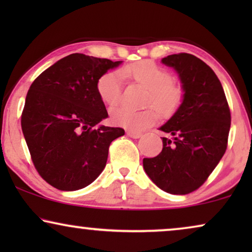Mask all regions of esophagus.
Masks as SVG:
<instances>
[{"mask_svg": "<svg viewBox=\"0 0 252 252\" xmlns=\"http://www.w3.org/2000/svg\"><path fill=\"white\" fill-rule=\"evenodd\" d=\"M127 135H128L129 137H132V139H139L142 134L139 132H134V130H127Z\"/></svg>", "mask_w": 252, "mask_h": 252, "instance_id": "34e87169", "label": "esophagus"}]
</instances>
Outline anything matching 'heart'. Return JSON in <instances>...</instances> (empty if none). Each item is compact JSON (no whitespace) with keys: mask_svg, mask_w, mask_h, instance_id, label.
Returning <instances> with one entry per match:
<instances>
[{"mask_svg":"<svg viewBox=\"0 0 252 252\" xmlns=\"http://www.w3.org/2000/svg\"><path fill=\"white\" fill-rule=\"evenodd\" d=\"M124 77L132 78L137 84L148 89L144 105H153L161 115H170L178 108L182 98L181 88L172 82L166 70L151 61L127 65L122 71H109L101 75L97 81V93L106 105L118 104L122 98ZM153 106L135 111L127 106H119L111 111L115 124L126 128L141 130L147 128L158 119Z\"/></svg>","mask_w":252,"mask_h":252,"instance_id":"obj_1","label":"heart"}]
</instances>
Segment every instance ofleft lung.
Wrapping results in <instances>:
<instances>
[{
	"label": "left lung",
	"instance_id": "1",
	"mask_svg": "<svg viewBox=\"0 0 252 252\" xmlns=\"http://www.w3.org/2000/svg\"><path fill=\"white\" fill-rule=\"evenodd\" d=\"M161 63L179 75L181 104L159 127L167 133L163 150L144 158L143 168L161 190L186 195L204 184L227 148L230 111L225 92L212 68L190 54H174Z\"/></svg>",
	"mask_w": 252,
	"mask_h": 252
}]
</instances>
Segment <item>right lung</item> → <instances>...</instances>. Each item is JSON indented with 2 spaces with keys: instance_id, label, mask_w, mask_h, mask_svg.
Returning a JSON list of instances; mask_svg holds the SVG:
<instances>
[{
  "instance_id": "1",
  "label": "right lung",
  "mask_w": 252,
  "mask_h": 252,
  "mask_svg": "<svg viewBox=\"0 0 252 252\" xmlns=\"http://www.w3.org/2000/svg\"><path fill=\"white\" fill-rule=\"evenodd\" d=\"M123 62L71 54L43 71L27 93L22 129L33 164L64 191L91 185L108 160L109 146L125 130L99 126L108 118L97 81Z\"/></svg>"
}]
</instances>
